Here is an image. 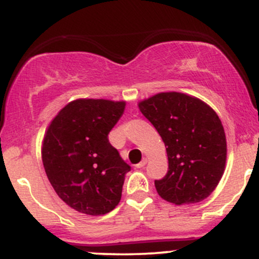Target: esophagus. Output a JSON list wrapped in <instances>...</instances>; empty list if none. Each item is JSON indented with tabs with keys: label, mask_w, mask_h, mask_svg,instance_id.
I'll return each instance as SVG.
<instances>
[{
	"label": "esophagus",
	"mask_w": 259,
	"mask_h": 259,
	"mask_svg": "<svg viewBox=\"0 0 259 259\" xmlns=\"http://www.w3.org/2000/svg\"><path fill=\"white\" fill-rule=\"evenodd\" d=\"M146 163H147V158H146V157H144V158H143V161L139 162V163L136 164V167H138V168H143V167H144L145 164H146Z\"/></svg>",
	"instance_id": "34e87169"
}]
</instances>
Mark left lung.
Instances as JSON below:
<instances>
[{"label": "left lung", "instance_id": "obj_1", "mask_svg": "<svg viewBox=\"0 0 259 259\" xmlns=\"http://www.w3.org/2000/svg\"><path fill=\"white\" fill-rule=\"evenodd\" d=\"M166 146L168 172L155 181L158 195L175 205L208 198L225 172L227 145L214 109L194 96L160 92L138 103Z\"/></svg>", "mask_w": 259, "mask_h": 259}]
</instances>
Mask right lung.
Here are the masks:
<instances>
[{"label": "right lung", "instance_id": "add662e5", "mask_svg": "<svg viewBox=\"0 0 259 259\" xmlns=\"http://www.w3.org/2000/svg\"><path fill=\"white\" fill-rule=\"evenodd\" d=\"M125 101L78 98L54 116L41 143L45 173L58 197L76 211L99 217L121 199L130 166L108 134L123 115Z\"/></svg>", "mask_w": 259, "mask_h": 259}]
</instances>
